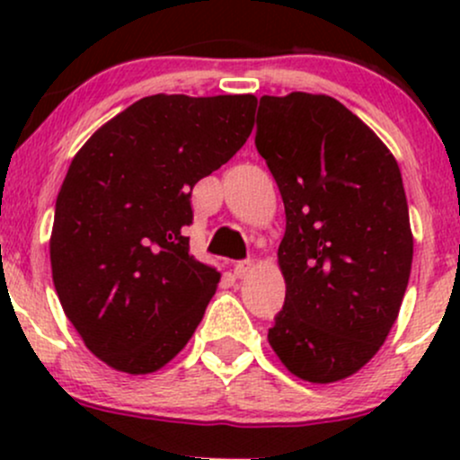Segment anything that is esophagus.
<instances>
[{
	"instance_id": "obj_1",
	"label": "esophagus",
	"mask_w": 460,
	"mask_h": 460,
	"mask_svg": "<svg viewBox=\"0 0 460 460\" xmlns=\"http://www.w3.org/2000/svg\"><path fill=\"white\" fill-rule=\"evenodd\" d=\"M251 268H252V261H251V260L235 261V263H234V274H235L237 279H240V277H244V274H246L248 270H251Z\"/></svg>"
}]
</instances>
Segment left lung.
I'll return each mask as SVG.
<instances>
[{
    "label": "left lung",
    "mask_w": 460,
    "mask_h": 460,
    "mask_svg": "<svg viewBox=\"0 0 460 460\" xmlns=\"http://www.w3.org/2000/svg\"><path fill=\"white\" fill-rule=\"evenodd\" d=\"M255 146L285 205V303L268 341L294 376L341 381L387 340L409 283L413 235L398 162L326 94L261 97Z\"/></svg>",
    "instance_id": "obj_1"
}]
</instances>
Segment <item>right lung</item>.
I'll return each mask as SVG.
<instances>
[{"instance_id": "right-lung-1", "label": "right lung", "mask_w": 460, "mask_h": 460, "mask_svg": "<svg viewBox=\"0 0 460 460\" xmlns=\"http://www.w3.org/2000/svg\"><path fill=\"white\" fill-rule=\"evenodd\" d=\"M252 94H151L73 157L49 255L58 298L94 357L128 374L188 344L220 274L190 255L192 188L242 149Z\"/></svg>"}]
</instances>
